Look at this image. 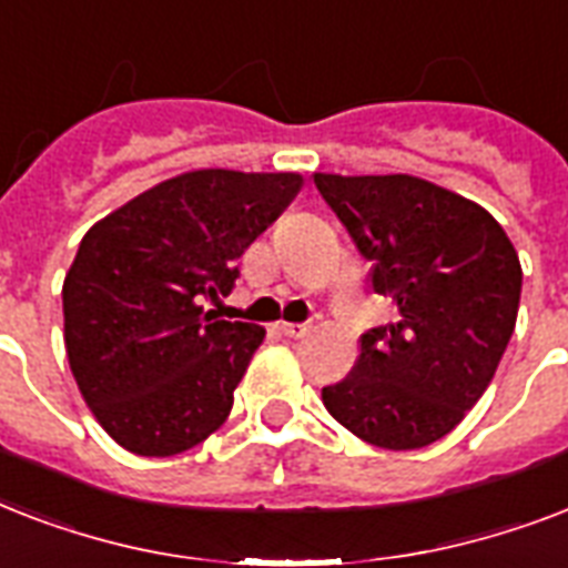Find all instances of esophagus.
Here are the masks:
<instances>
[{
  "label": "esophagus",
  "instance_id": "obj_1",
  "mask_svg": "<svg viewBox=\"0 0 568 568\" xmlns=\"http://www.w3.org/2000/svg\"><path fill=\"white\" fill-rule=\"evenodd\" d=\"M280 333L288 338H301L310 333V324H288V321H283V324H280Z\"/></svg>",
  "mask_w": 568,
  "mask_h": 568
}]
</instances>
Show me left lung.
Instances as JSON below:
<instances>
[{"instance_id":"obj_1","label":"left lung","mask_w":568,"mask_h":568,"mask_svg":"<svg viewBox=\"0 0 568 568\" xmlns=\"http://www.w3.org/2000/svg\"><path fill=\"white\" fill-rule=\"evenodd\" d=\"M315 185L395 306L359 338L347 379L321 388L324 406L377 448L433 445L493 383L519 315V253L484 205L409 173H315Z\"/></svg>"}]
</instances>
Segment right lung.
I'll use <instances>...</instances> for the list:
<instances>
[{
    "label": "right lung",
    "instance_id": "1",
    "mask_svg": "<svg viewBox=\"0 0 568 568\" xmlns=\"http://www.w3.org/2000/svg\"><path fill=\"white\" fill-rule=\"evenodd\" d=\"M301 173H180L84 232L64 276L70 372L111 439L173 457L232 409L265 329L221 321L241 253L285 212Z\"/></svg>",
    "mask_w": 568,
    "mask_h": 568
}]
</instances>
